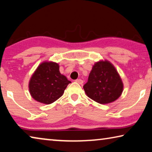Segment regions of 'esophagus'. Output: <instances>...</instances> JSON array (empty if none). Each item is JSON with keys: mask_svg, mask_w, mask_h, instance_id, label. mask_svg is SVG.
<instances>
[{"mask_svg": "<svg viewBox=\"0 0 152 152\" xmlns=\"http://www.w3.org/2000/svg\"><path fill=\"white\" fill-rule=\"evenodd\" d=\"M75 81H76L77 83H79V84H82V83H83V81L82 80V79H76Z\"/></svg>", "mask_w": 152, "mask_h": 152, "instance_id": "34e87169", "label": "esophagus"}]
</instances>
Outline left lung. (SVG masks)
<instances>
[{
    "label": "left lung",
    "mask_w": 152,
    "mask_h": 152,
    "mask_svg": "<svg viewBox=\"0 0 152 152\" xmlns=\"http://www.w3.org/2000/svg\"><path fill=\"white\" fill-rule=\"evenodd\" d=\"M83 89L91 99L100 104H107L120 96L123 83L110 62L100 61L94 65Z\"/></svg>",
    "instance_id": "obj_1"
}]
</instances>
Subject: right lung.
<instances>
[{"mask_svg":"<svg viewBox=\"0 0 152 152\" xmlns=\"http://www.w3.org/2000/svg\"><path fill=\"white\" fill-rule=\"evenodd\" d=\"M70 83L66 77L60 74L57 63L43 62L30 79V93L37 101L51 104L62 96Z\"/></svg>","mask_w":152,"mask_h":152,"instance_id":"1","label":"right lung"}]
</instances>
